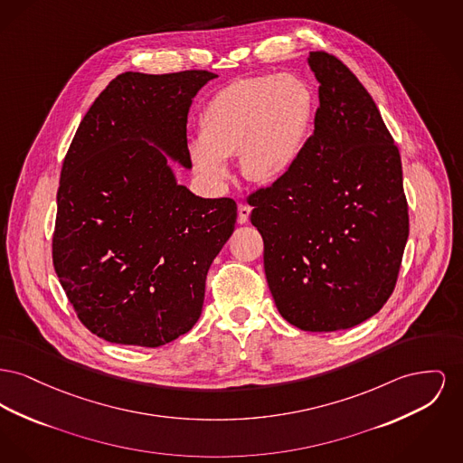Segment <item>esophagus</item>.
<instances>
[{"mask_svg":"<svg viewBox=\"0 0 463 463\" xmlns=\"http://www.w3.org/2000/svg\"><path fill=\"white\" fill-rule=\"evenodd\" d=\"M250 213H251V208L246 203L238 204V222L240 223H246L248 218H250Z\"/></svg>","mask_w":463,"mask_h":463,"instance_id":"1","label":"esophagus"}]
</instances>
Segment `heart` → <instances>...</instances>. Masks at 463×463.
Segmentation results:
<instances>
[{"mask_svg":"<svg viewBox=\"0 0 463 463\" xmlns=\"http://www.w3.org/2000/svg\"><path fill=\"white\" fill-rule=\"evenodd\" d=\"M313 111V92L298 75H262L229 83L201 115V143L192 150L194 163L210 178L225 180V159L240 154L246 180L272 182L296 163Z\"/></svg>","mask_w":463,"mask_h":463,"instance_id":"1","label":"heart"}]
</instances>
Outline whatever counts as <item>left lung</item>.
I'll return each mask as SVG.
<instances>
[{
  "instance_id": "8db88e82",
  "label": "left lung",
  "mask_w": 463,
  "mask_h": 463,
  "mask_svg": "<svg viewBox=\"0 0 463 463\" xmlns=\"http://www.w3.org/2000/svg\"><path fill=\"white\" fill-rule=\"evenodd\" d=\"M309 66L320 82L315 133L248 204L281 317L300 330L334 332L365 322L393 294L408 199L399 146L367 89L326 51L309 52Z\"/></svg>"
}]
</instances>
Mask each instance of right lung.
I'll list each match as a JSON object with an SVG mask.
<instances>
[{"instance_id":"obj_1","label":"right lung","mask_w":463,"mask_h":463,"mask_svg":"<svg viewBox=\"0 0 463 463\" xmlns=\"http://www.w3.org/2000/svg\"><path fill=\"white\" fill-rule=\"evenodd\" d=\"M215 77L204 70L118 75L66 152L52 262L79 320L109 343L157 348L201 317L206 274L234 231L238 206L178 185L145 139L191 167L192 98Z\"/></svg>"}]
</instances>
